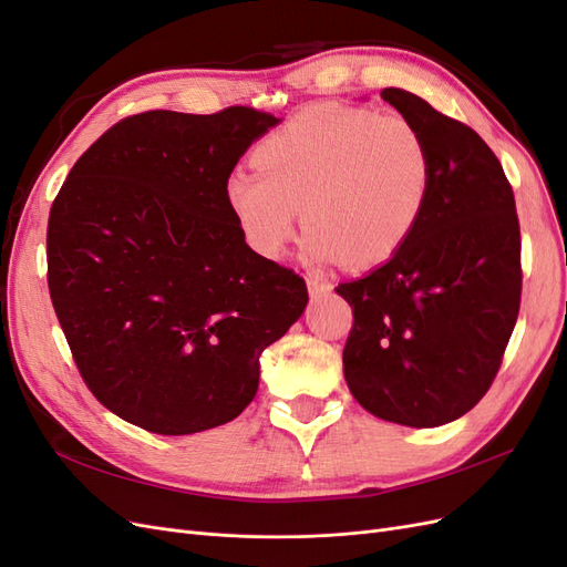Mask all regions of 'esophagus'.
Wrapping results in <instances>:
<instances>
[{
	"label": "esophagus",
	"instance_id": "obj_1",
	"mask_svg": "<svg viewBox=\"0 0 567 567\" xmlns=\"http://www.w3.org/2000/svg\"><path fill=\"white\" fill-rule=\"evenodd\" d=\"M307 290H310L312 298H321L326 293H331V284L319 277H307Z\"/></svg>",
	"mask_w": 567,
	"mask_h": 567
}]
</instances>
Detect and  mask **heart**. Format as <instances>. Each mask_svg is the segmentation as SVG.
Instances as JSON below:
<instances>
[{
    "label": "heart",
    "mask_w": 567,
    "mask_h": 567,
    "mask_svg": "<svg viewBox=\"0 0 567 567\" xmlns=\"http://www.w3.org/2000/svg\"><path fill=\"white\" fill-rule=\"evenodd\" d=\"M257 169L238 167L225 200L248 246L279 257L298 205L317 262L369 269L416 234L433 192V156L409 117L373 109L310 106L255 146Z\"/></svg>",
    "instance_id": "obj_1"
}]
</instances>
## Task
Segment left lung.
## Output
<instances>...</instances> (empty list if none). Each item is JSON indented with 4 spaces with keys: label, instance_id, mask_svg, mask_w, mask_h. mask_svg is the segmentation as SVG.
I'll return each mask as SVG.
<instances>
[{
    "label": "left lung",
    "instance_id": "1",
    "mask_svg": "<svg viewBox=\"0 0 567 567\" xmlns=\"http://www.w3.org/2000/svg\"><path fill=\"white\" fill-rule=\"evenodd\" d=\"M381 96L433 156V192L411 241L336 293L352 307L342 367L373 416L411 427L456 421L485 398L520 310V225L499 158L421 96Z\"/></svg>",
    "mask_w": 567,
    "mask_h": 567
}]
</instances>
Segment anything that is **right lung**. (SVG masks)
I'll list each match as a JSON object with an SVG mask.
<instances>
[{
    "label": "right lung",
    "mask_w": 567,
    "mask_h": 567,
    "mask_svg": "<svg viewBox=\"0 0 567 567\" xmlns=\"http://www.w3.org/2000/svg\"><path fill=\"white\" fill-rule=\"evenodd\" d=\"M277 123L248 106L130 115L51 203L49 296L78 371L148 433L234 421L255 398L262 350L305 310V279L257 255L225 200L238 158Z\"/></svg>",
    "instance_id": "right-lung-1"
}]
</instances>
